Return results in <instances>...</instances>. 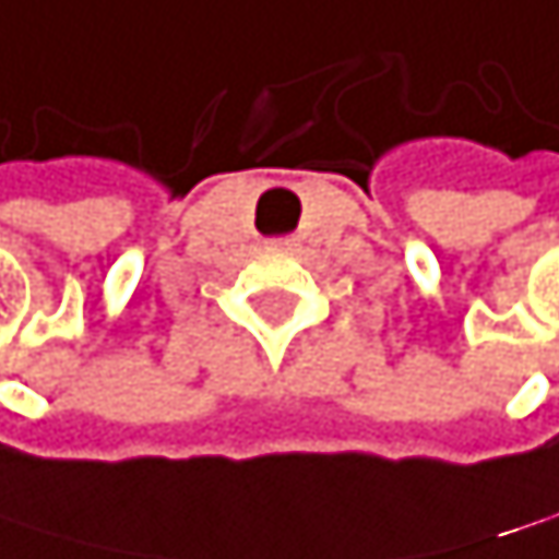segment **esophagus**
<instances>
[{
    "instance_id": "1",
    "label": "esophagus",
    "mask_w": 559,
    "mask_h": 559,
    "mask_svg": "<svg viewBox=\"0 0 559 559\" xmlns=\"http://www.w3.org/2000/svg\"><path fill=\"white\" fill-rule=\"evenodd\" d=\"M280 246H293V239H280Z\"/></svg>"
}]
</instances>
